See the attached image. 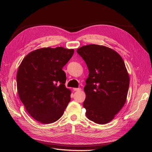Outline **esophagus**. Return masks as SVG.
<instances>
[{"label": "esophagus", "mask_w": 152, "mask_h": 152, "mask_svg": "<svg viewBox=\"0 0 152 152\" xmlns=\"http://www.w3.org/2000/svg\"><path fill=\"white\" fill-rule=\"evenodd\" d=\"M73 91H81V88H73Z\"/></svg>", "instance_id": "34e87169"}]
</instances>
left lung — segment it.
<instances>
[{
    "label": "left lung",
    "instance_id": "obj_1",
    "mask_svg": "<svg viewBox=\"0 0 152 152\" xmlns=\"http://www.w3.org/2000/svg\"><path fill=\"white\" fill-rule=\"evenodd\" d=\"M77 52L89 72L84 88L86 116L97 124H107L126 101L129 76L124 62L118 52L104 45H84Z\"/></svg>",
    "mask_w": 152,
    "mask_h": 152
}]
</instances>
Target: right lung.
I'll list each match as a JSON object with an SVG mask.
<instances>
[{"label":"right lung","instance_id":"add662e5","mask_svg":"<svg viewBox=\"0 0 152 152\" xmlns=\"http://www.w3.org/2000/svg\"><path fill=\"white\" fill-rule=\"evenodd\" d=\"M74 52L62 47H44L22 60L17 75V91L26 111L36 121L50 124L63 115L71 92L65 85L66 77L62 68Z\"/></svg>","mask_w":152,"mask_h":152}]
</instances>
